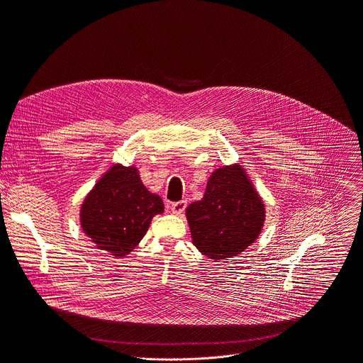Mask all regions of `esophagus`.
I'll list each match as a JSON object with an SVG mask.
<instances>
[{"label":"esophagus","mask_w":363,"mask_h":363,"mask_svg":"<svg viewBox=\"0 0 363 363\" xmlns=\"http://www.w3.org/2000/svg\"><path fill=\"white\" fill-rule=\"evenodd\" d=\"M185 208H186V201L185 200L175 201V203L170 204V211H172V213H175V215H181L185 211Z\"/></svg>","instance_id":"34e87169"}]
</instances>
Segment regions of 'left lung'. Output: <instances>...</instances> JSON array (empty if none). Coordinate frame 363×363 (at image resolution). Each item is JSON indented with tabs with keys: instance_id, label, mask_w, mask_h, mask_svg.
Listing matches in <instances>:
<instances>
[{
	"instance_id": "1",
	"label": "left lung",
	"mask_w": 363,
	"mask_h": 363,
	"mask_svg": "<svg viewBox=\"0 0 363 363\" xmlns=\"http://www.w3.org/2000/svg\"><path fill=\"white\" fill-rule=\"evenodd\" d=\"M194 246L211 259L242 254L257 240L265 206L245 169L239 164L216 169L201 200L186 208Z\"/></svg>"
}]
</instances>
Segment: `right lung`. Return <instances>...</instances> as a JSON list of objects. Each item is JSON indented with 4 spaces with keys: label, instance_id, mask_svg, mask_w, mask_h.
<instances>
[{
    "label": "right lung",
    "instance_id": "add662e5",
    "mask_svg": "<svg viewBox=\"0 0 363 363\" xmlns=\"http://www.w3.org/2000/svg\"><path fill=\"white\" fill-rule=\"evenodd\" d=\"M163 211V200L147 190L135 166L114 164L84 199L80 220L98 249L120 258L139 245Z\"/></svg>",
    "mask_w": 363,
    "mask_h": 363
}]
</instances>
